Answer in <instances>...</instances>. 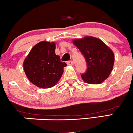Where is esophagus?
I'll list each match as a JSON object with an SVG mask.
<instances>
[{"label":"esophagus","mask_w":133,"mask_h":133,"mask_svg":"<svg viewBox=\"0 0 133 133\" xmlns=\"http://www.w3.org/2000/svg\"><path fill=\"white\" fill-rule=\"evenodd\" d=\"M67 64H68V65H72L73 64H74V62H73L72 61H69L67 62Z\"/></svg>","instance_id":"obj_1"}]
</instances>
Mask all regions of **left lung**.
<instances>
[{
  "instance_id": "8db88e82",
  "label": "left lung",
  "mask_w": 133,
  "mask_h": 133,
  "mask_svg": "<svg viewBox=\"0 0 133 133\" xmlns=\"http://www.w3.org/2000/svg\"><path fill=\"white\" fill-rule=\"evenodd\" d=\"M74 44L86 59L87 69L82 79L91 84H99L108 77L114 62L112 51L100 39L86 37L74 41Z\"/></svg>"
}]
</instances>
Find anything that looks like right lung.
<instances>
[{
	"label": "right lung",
	"mask_w": 133,
	"mask_h": 133,
	"mask_svg": "<svg viewBox=\"0 0 133 133\" xmlns=\"http://www.w3.org/2000/svg\"><path fill=\"white\" fill-rule=\"evenodd\" d=\"M54 42L42 41L32 47L24 62V69L32 83L41 88L55 86L67 65L55 54Z\"/></svg>",
	"instance_id": "add662e5"
}]
</instances>
